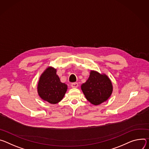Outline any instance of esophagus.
<instances>
[{"instance_id": "34e87169", "label": "esophagus", "mask_w": 149, "mask_h": 149, "mask_svg": "<svg viewBox=\"0 0 149 149\" xmlns=\"http://www.w3.org/2000/svg\"><path fill=\"white\" fill-rule=\"evenodd\" d=\"M78 86H79V85H78L77 82H74V83H73L71 85V86H72V88H76L78 87Z\"/></svg>"}]
</instances>
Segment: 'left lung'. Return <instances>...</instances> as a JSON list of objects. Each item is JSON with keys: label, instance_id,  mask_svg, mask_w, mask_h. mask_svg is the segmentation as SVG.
I'll return each mask as SVG.
<instances>
[{"label": "left lung", "instance_id": "1", "mask_svg": "<svg viewBox=\"0 0 149 149\" xmlns=\"http://www.w3.org/2000/svg\"><path fill=\"white\" fill-rule=\"evenodd\" d=\"M81 89L89 102L98 105L108 100L112 93L113 86L107 75L91 70L88 79L81 85Z\"/></svg>", "mask_w": 149, "mask_h": 149}]
</instances>
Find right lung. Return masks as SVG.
Listing matches in <instances>:
<instances>
[{
    "label": "right lung",
    "mask_w": 149,
    "mask_h": 149,
    "mask_svg": "<svg viewBox=\"0 0 149 149\" xmlns=\"http://www.w3.org/2000/svg\"><path fill=\"white\" fill-rule=\"evenodd\" d=\"M56 72L52 66L47 68L40 76L37 86L40 97L52 104L60 102L68 90V85L61 82Z\"/></svg>",
    "instance_id": "right-lung-1"
}]
</instances>
